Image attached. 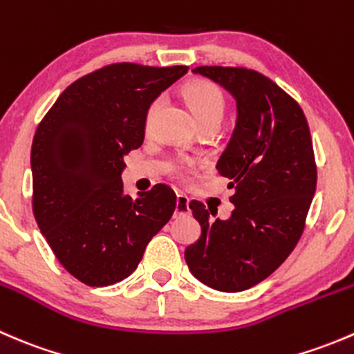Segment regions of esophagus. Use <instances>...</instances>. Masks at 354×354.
<instances>
[{
  "label": "esophagus",
  "mask_w": 354,
  "mask_h": 354,
  "mask_svg": "<svg viewBox=\"0 0 354 354\" xmlns=\"http://www.w3.org/2000/svg\"><path fill=\"white\" fill-rule=\"evenodd\" d=\"M188 198L185 195H176V207H174V216H185V214L190 212V207H188Z\"/></svg>",
  "instance_id": "1"
}]
</instances>
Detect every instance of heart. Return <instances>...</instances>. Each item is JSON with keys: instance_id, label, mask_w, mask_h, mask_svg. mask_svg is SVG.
Segmentation results:
<instances>
[{"instance_id": "b5f03b06", "label": "heart", "mask_w": 354, "mask_h": 354, "mask_svg": "<svg viewBox=\"0 0 354 354\" xmlns=\"http://www.w3.org/2000/svg\"><path fill=\"white\" fill-rule=\"evenodd\" d=\"M183 95L187 99L188 106H190L192 113H194L195 120L198 121V124L221 123L224 114V95L216 84L209 80H192L185 85ZM159 106V99H156L149 106L147 116H145V124L147 127L152 123V118H154Z\"/></svg>"}]
</instances>
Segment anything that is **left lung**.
I'll return each mask as SVG.
<instances>
[{
    "mask_svg": "<svg viewBox=\"0 0 354 354\" xmlns=\"http://www.w3.org/2000/svg\"><path fill=\"white\" fill-rule=\"evenodd\" d=\"M194 73L236 101V124L216 166L234 194L224 221L192 200L202 233L185 260L205 286L245 291L267 279L301 236L317 188L312 137L298 102L259 71L198 66Z\"/></svg>",
    "mask_w": 354,
    "mask_h": 354,
    "instance_id": "left-lung-1",
    "label": "left lung"
}]
</instances>
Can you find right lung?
<instances>
[{
    "label": "right lung",
    "mask_w": 354,
    "mask_h": 354,
    "mask_svg": "<svg viewBox=\"0 0 354 354\" xmlns=\"http://www.w3.org/2000/svg\"><path fill=\"white\" fill-rule=\"evenodd\" d=\"M188 66L116 63L65 88L32 142V209L63 267L87 286L130 276L145 246L171 219L176 195L156 185L123 192L124 156L144 144L152 102Z\"/></svg>",
    "instance_id": "right-lung-1"
}]
</instances>
